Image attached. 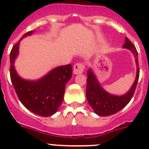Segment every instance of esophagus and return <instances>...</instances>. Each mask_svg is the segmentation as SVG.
Returning <instances> with one entry per match:
<instances>
[{
	"label": "esophagus",
	"mask_w": 149,
	"mask_h": 149,
	"mask_svg": "<svg viewBox=\"0 0 149 149\" xmlns=\"http://www.w3.org/2000/svg\"><path fill=\"white\" fill-rule=\"evenodd\" d=\"M84 71V65L83 63H76L73 66V73L74 74H80Z\"/></svg>",
	"instance_id": "1"
}]
</instances>
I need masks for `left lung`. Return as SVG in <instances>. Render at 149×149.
<instances>
[{
	"label": "left lung",
	"instance_id": "1",
	"mask_svg": "<svg viewBox=\"0 0 149 149\" xmlns=\"http://www.w3.org/2000/svg\"><path fill=\"white\" fill-rule=\"evenodd\" d=\"M123 48H126L133 53L135 58V63L138 66L135 80L130 91L127 93H125V95L115 96L106 92L100 85L99 82L96 78L95 75L93 74V71L91 69L87 71L86 90V98L93 111L99 116L105 117L120 111L129 103L136 89L139 78L138 52L134 45L127 38H125V43L123 45Z\"/></svg>",
	"mask_w": 149,
	"mask_h": 149
}]
</instances>
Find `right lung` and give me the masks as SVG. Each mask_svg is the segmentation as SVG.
Masks as SVG:
<instances>
[{"label":"right lung","instance_id":"1","mask_svg":"<svg viewBox=\"0 0 149 149\" xmlns=\"http://www.w3.org/2000/svg\"><path fill=\"white\" fill-rule=\"evenodd\" d=\"M32 33L33 31H29L22 38ZM19 43L18 41L13 46L10 53V80L15 92L22 104L30 111L42 117L52 115L63 102L65 84L72 77V66L71 64L58 66L36 81L23 79L17 75L14 65Z\"/></svg>","mask_w":149,"mask_h":149}]
</instances>
